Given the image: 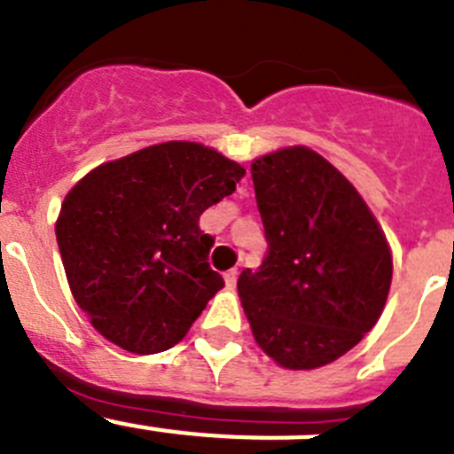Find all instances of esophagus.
Segmentation results:
<instances>
[{"instance_id":"esophagus-1","label":"esophagus","mask_w":454,"mask_h":454,"mask_svg":"<svg viewBox=\"0 0 454 454\" xmlns=\"http://www.w3.org/2000/svg\"><path fill=\"white\" fill-rule=\"evenodd\" d=\"M236 279H239V270H227V272H224V284H227V288H234L236 286Z\"/></svg>"}]
</instances>
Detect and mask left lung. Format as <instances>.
Returning a JSON list of instances; mask_svg holds the SVG:
<instances>
[{
	"label": "left lung",
	"instance_id": "1",
	"mask_svg": "<svg viewBox=\"0 0 454 454\" xmlns=\"http://www.w3.org/2000/svg\"><path fill=\"white\" fill-rule=\"evenodd\" d=\"M268 252L239 277V298L263 352L288 371L346 355L375 327L393 259L368 204L304 145L252 161Z\"/></svg>",
	"mask_w": 454,
	"mask_h": 454
}]
</instances>
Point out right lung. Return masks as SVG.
<instances>
[{"label": "right lung", "mask_w": 454, "mask_h": 454, "mask_svg": "<svg viewBox=\"0 0 454 454\" xmlns=\"http://www.w3.org/2000/svg\"><path fill=\"white\" fill-rule=\"evenodd\" d=\"M246 168L188 140L115 159L79 179L61 204L56 243L92 327L136 355L186 336L224 286L208 266L200 215L236 191Z\"/></svg>", "instance_id": "right-lung-1"}]
</instances>
